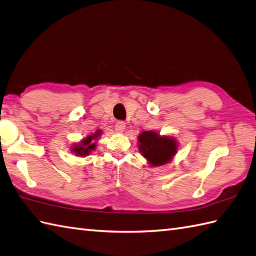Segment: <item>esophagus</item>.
<instances>
[{
	"label": "esophagus",
	"mask_w": 256,
	"mask_h": 256,
	"mask_svg": "<svg viewBox=\"0 0 256 256\" xmlns=\"http://www.w3.org/2000/svg\"><path fill=\"white\" fill-rule=\"evenodd\" d=\"M124 128H126V124L124 122H117L115 124V130L118 134H122L124 132Z\"/></svg>",
	"instance_id": "obj_1"
}]
</instances>
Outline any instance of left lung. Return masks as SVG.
I'll return each mask as SVG.
<instances>
[{"label": "left lung", "instance_id": "1", "mask_svg": "<svg viewBox=\"0 0 256 256\" xmlns=\"http://www.w3.org/2000/svg\"><path fill=\"white\" fill-rule=\"evenodd\" d=\"M138 149L151 168L172 162L178 150V142L170 134L161 136L154 130L142 132L138 136Z\"/></svg>", "mask_w": 256, "mask_h": 256}]
</instances>
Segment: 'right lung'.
Segmentation results:
<instances>
[{"instance_id": "1", "label": "right lung", "mask_w": 256, "mask_h": 256, "mask_svg": "<svg viewBox=\"0 0 256 256\" xmlns=\"http://www.w3.org/2000/svg\"><path fill=\"white\" fill-rule=\"evenodd\" d=\"M103 134V132L100 129H98L95 132L86 136V137L81 139L78 142L73 144L70 146V151L76 158H85L88 156L90 153L96 150V141L98 140L100 136Z\"/></svg>"}]
</instances>
